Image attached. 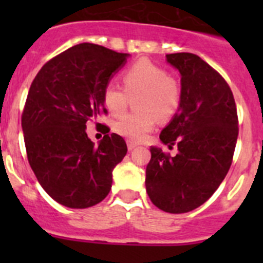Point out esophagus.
Listing matches in <instances>:
<instances>
[{
    "instance_id": "esophagus-1",
    "label": "esophagus",
    "mask_w": 263,
    "mask_h": 263,
    "mask_svg": "<svg viewBox=\"0 0 263 263\" xmlns=\"http://www.w3.org/2000/svg\"><path fill=\"white\" fill-rule=\"evenodd\" d=\"M137 146V144L136 142H134V141H131V140H128V141H127V147H128V150L131 151V150H134L135 147Z\"/></svg>"
}]
</instances>
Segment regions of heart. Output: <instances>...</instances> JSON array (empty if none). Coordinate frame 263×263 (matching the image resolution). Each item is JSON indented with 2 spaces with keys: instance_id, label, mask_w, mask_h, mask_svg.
<instances>
[{
  "instance_id": "1",
  "label": "heart",
  "mask_w": 263,
  "mask_h": 263,
  "mask_svg": "<svg viewBox=\"0 0 263 263\" xmlns=\"http://www.w3.org/2000/svg\"><path fill=\"white\" fill-rule=\"evenodd\" d=\"M121 79L123 87L113 81L103 87V104L110 115L119 116L126 110L129 98L137 96V112L117 119L115 131L132 141H142L154 129L158 118L168 121L176 115L182 100L181 84L168 75L165 68L147 60L129 66Z\"/></svg>"
}]
</instances>
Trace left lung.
Wrapping results in <instances>:
<instances>
[{
    "label": "left lung",
    "mask_w": 263,
    "mask_h": 263,
    "mask_svg": "<svg viewBox=\"0 0 263 263\" xmlns=\"http://www.w3.org/2000/svg\"><path fill=\"white\" fill-rule=\"evenodd\" d=\"M166 61L181 72L182 100L160 140L178 153L151 147L145 184L156 208L183 214L205 203L224 181L239 128L233 92L216 70L193 53H171Z\"/></svg>",
    "instance_id": "1"
}]
</instances>
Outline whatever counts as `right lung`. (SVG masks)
<instances>
[{"label":"right lung","instance_id":"add662e5","mask_svg":"<svg viewBox=\"0 0 263 263\" xmlns=\"http://www.w3.org/2000/svg\"><path fill=\"white\" fill-rule=\"evenodd\" d=\"M127 57L81 43L49 60L31 82L21 116L26 155L43 190L61 205L90 208L112 188V172L127 154L126 141L105 135L97 146L85 128L108 113L103 87Z\"/></svg>","mask_w":263,"mask_h":263}]
</instances>
